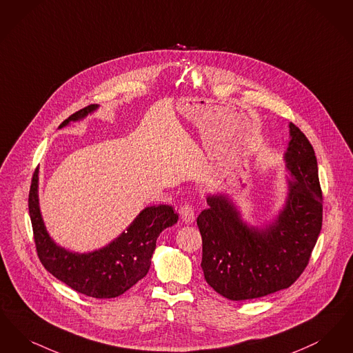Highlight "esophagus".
Masks as SVG:
<instances>
[{
  "label": "esophagus",
  "mask_w": 353,
  "mask_h": 353,
  "mask_svg": "<svg viewBox=\"0 0 353 353\" xmlns=\"http://www.w3.org/2000/svg\"><path fill=\"white\" fill-rule=\"evenodd\" d=\"M179 214H181L182 221L185 224H191L195 221V208L190 203H184L179 210Z\"/></svg>",
  "instance_id": "34e87169"
}]
</instances>
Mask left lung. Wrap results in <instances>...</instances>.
<instances>
[{
    "label": "left lung",
    "instance_id": "obj_1",
    "mask_svg": "<svg viewBox=\"0 0 353 353\" xmlns=\"http://www.w3.org/2000/svg\"><path fill=\"white\" fill-rule=\"evenodd\" d=\"M285 153L289 192L276 220L250 227L227 196H207L198 216L207 283L230 301L261 298L290 288L306 269L322 230L323 196L314 148L289 123Z\"/></svg>",
    "mask_w": 353,
    "mask_h": 353
}]
</instances>
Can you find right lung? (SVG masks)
<instances>
[{"label":"right lung","mask_w":353,"mask_h":353,"mask_svg":"<svg viewBox=\"0 0 353 353\" xmlns=\"http://www.w3.org/2000/svg\"><path fill=\"white\" fill-rule=\"evenodd\" d=\"M99 105L77 110L61 123L80 121ZM38 169L29 192V214L38 257L55 278L87 296L105 299L121 295L148 274L159 233L178 221L171 205L146 207L110 244L90 253H75L57 245L47 233L39 210Z\"/></svg>","instance_id":"add662e5"}]
</instances>
